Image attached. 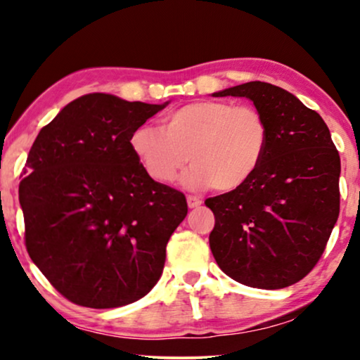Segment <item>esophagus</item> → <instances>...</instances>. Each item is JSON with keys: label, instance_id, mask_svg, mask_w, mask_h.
<instances>
[{"label": "esophagus", "instance_id": "obj_1", "mask_svg": "<svg viewBox=\"0 0 360 360\" xmlns=\"http://www.w3.org/2000/svg\"><path fill=\"white\" fill-rule=\"evenodd\" d=\"M186 201H188L190 208H198V206L203 203V201H201V198H198V196H193V195L186 196Z\"/></svg>", "mask_w": 360, "mask_h": 360}]
</instances>
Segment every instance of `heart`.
Listing matches in <instances>:
<instances>
[{
    "label": "heart",
    "mask_w": 360,
    "mask_h": 360,
    "mask_svg": "<svg viewBox=\"0 0 360 360\" xmlns=\"http://www.w3.org/2000/svg\"><path fill=\"white\" fill-rule=\"evenodd\" d=\"M131 149L159 184H172L185 165L184 185L201 190L213 185L233 191L248 184L262 164L269 126L262 111L224 100H198L170 111L160 129L139 126Z\"/></svg>",
    "instance_id": "b5f03b06"
}]
</instances>
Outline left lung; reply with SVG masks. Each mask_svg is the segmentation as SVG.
Returning a JSON list of instances; mask_svg holds the SVG:
<instances>
[{
  "label": "left lung",
  "mask_w": 360,
  "mask_h": 360,
  "mask_svg": "<svg viewBox=\"0 0 360 360\" xmlns=\"http://www.w3.org/2000/svg\"><path fill=\"white\" fill-rule=\"evenodd\" d=\"M214 96L254 101L269 144L248 184L205 201L214 214L211 252L236 282L290 287L318 264L338 221L339 152L323 117L283 88L249 82Z\"/></svg>",
  "instance_id": "obj_1"
}]
</instances>
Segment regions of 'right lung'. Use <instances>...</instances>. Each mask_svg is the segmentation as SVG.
<instances>
[{
  "mask_svg": "<svg viewBox=\"0 0 360 360\" xmlns=\"http://www.w3.org/2000/svg\"><path fill=\"white\" fill-rule=\"evenodd\" d=\"M165 105L90 93L68 103L29 150L19 184L24 243L72 303L124 307L160 278L188 205L181 191L150 179L129 141Z\"/></svg>",
  "mask_w": 360,
  "mask_h": 360,
  "instance_id": "obj_1",
  "label": "right lung"
}]
</instances>
